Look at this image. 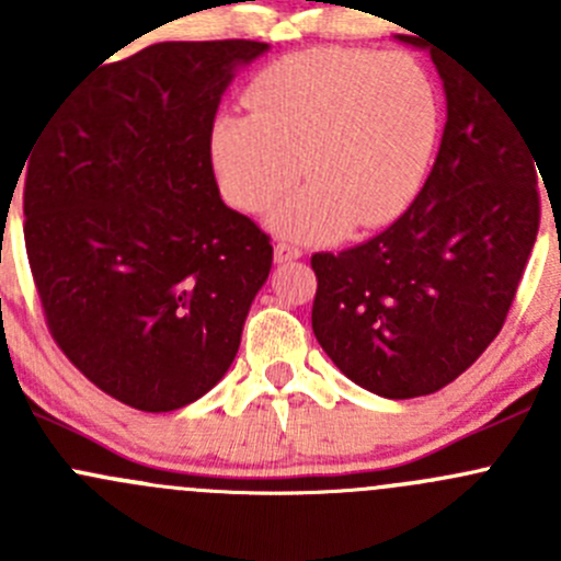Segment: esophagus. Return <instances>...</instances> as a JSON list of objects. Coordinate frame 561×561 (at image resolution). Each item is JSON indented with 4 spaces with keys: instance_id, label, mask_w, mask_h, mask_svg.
Wrapping results in <instances>:
<instances>
[{
    "instance_id": "34e87169",
    "label": "esophagus",
    "mask_w": 561,
    "mask_h": 561,
    "mask_svg": "<svg viewBox=\"0 0 561 561\" xmlns=\"http://www.w3.org/2000/svg\"><path fill=\"white\" fill-rule=\"evenodd\" d=\"M301 249L293 247V244H285V241H279V244L274 247V260L276 263H293V260L301 257Z\"/></svg>"
}]
</instances>
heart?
<instances>
[{"label":"heart","instance_id":"b5f03b06","mask_svg":"<svg viewBox=\"0 0 561 561\" xmlns=\"http://www.w3.org/2000/svg\"><path fill=\"white\" fill-rule=\"evenodd\" d=\"M249 113L214 118L208 154L225 201L247 214L304 175L268 214L298 241H336L404 214L439 138V92L410 50L309 48L276 59L247 89Z\"/></svg>","mask_w":561,"mask_h":561}]
</instances>
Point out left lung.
<instances>
[{
  "label": "left lung",
  "instance_id": "8db88e82",
  "mask_svg": "<svg viewBox=\"0 0 561 561\" xmlns=\"http://www.w3.org/2000/svg\"><path fill=\"white\" fill-rule=\"evenodd\" d=\"M396 39L428 50L448 122L412 206L375 239L312 257V331L355 386L415 399L454 382L500 333L540 195L529 138L494 89L415 32Z\"/></svg>",
  "mask_w": 561,
  "mask_h": 561
}]
</instances>
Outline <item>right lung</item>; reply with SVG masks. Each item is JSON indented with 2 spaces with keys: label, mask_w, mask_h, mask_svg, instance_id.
<instances>
[{
  "label": "right lung",
  "mask_w": 561,
  "mask_h": 561,
  "mask_svg": "<svg viewBox=\"0 0 561 561\" xmlns=\"http://www.w3.org/2000/svg\"><path fill=\"white\" fill-rule=\"evenodd\" d=\"M265 50L157 43L100 67L26 157L24 239L50 333L135 410H179L217 386L268 279L274 247L225 206L208 154L225 89Z\"/></svg>",
  "instance_id": "1"
}]
</instances>
